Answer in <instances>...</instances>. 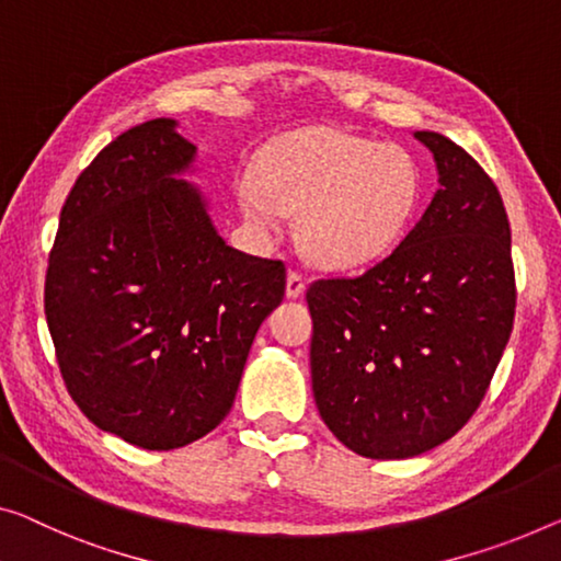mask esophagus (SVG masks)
Returning <instances> with one entry per match:
<instances>
[{"instance_id": "34e87169", "label": "esophagus", "mask_w": 561, "mask_h": 561, "mask_svg": "<svg viewBox=\"0 0 561 561\" xmlns=\"http://www.w3.org/2000/svg\"><path fill=\"white\" fill-rule=\"evenodd\" d=\"M302 291H305V277L299 272L289 270V274H287V297L297 299V297H302Z\"/></svg>"}]
</instances>
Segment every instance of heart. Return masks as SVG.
Returning a JSON list of instances; mask_svg holds the SVG:
<instances>
[{
  "label": "heart",
  "instance_id": "b5f03b06",
  "mask_svg": "<svg viewBox=\"0 0 561 561\" xmlns=\"http://www.w3.org/2000/svg\"><path fill=\"white\" fill-rule=\"evenodd\" d=\"M423 196L411 150L330 125L291 130L237 179L241 214L274 233L297 211V237L314 264L350 270L378 262L403 239Z\"/></svg>",
  "mask_w": 561,
  "mask_h": 561
}]
</instances>
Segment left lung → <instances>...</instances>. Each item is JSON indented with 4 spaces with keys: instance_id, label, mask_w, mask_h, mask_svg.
I'll return each instance as SVG.
<instances>
[{
    "instance_id": "obj_1",
    "label": "left lung",
    "mask_w": 561,
    "mask_h": 561,
    "mask_svg": "<svg viewBox=\"0 0 561 561\" xmlns=\"http://www.w3.org/2000/svg\"><path fill=\"white\" fill-rule=\"evenodd\" d=\"M421 221L360 277L309 284L317 411L365 458H413L463 428L514 328L512 229L499 188L440 133Z\"/></svg>"
}]
</instances>
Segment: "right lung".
<instances>
[{
    "instance_id": "1",
    "label": "right lung",
    "mask_w": 561,
    "mask_h": 561,
    "mask_svg": "<svg viewBox=\"0 0 561 561\" xmlns=\"http://www.w3.org/2000/svg\"><path fill=\"white\" fill-rule=\"evenodd\" d=\"M196 146L173 118L125 130L67 196L45 282L62 380L100 431L148 450L211 433L254 334L282 302V262L229 247L183 179Z\"/></svg>"
}]
</instances>
